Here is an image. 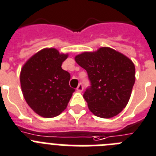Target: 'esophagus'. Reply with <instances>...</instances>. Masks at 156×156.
Instances as JSON below:
<instances>
[{"mask_svg": "<svg viewBox=\"0 0 156 156\" xmlns=\"http://www.w3.org/2000/svg\"><path fill=\"white\" fill-rule=\"evenodd\" d=\"M82 90H83V86H82V83H80L78 87H77V91L81 93V92H82Z\"/></svg>", "mask_w": 156, "mask_h": 156, "instance_id": "obj_1", "label": "esophagus"}]
</instances>
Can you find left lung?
I'll use <instances>...</instances> for the list:
<instances>
[{"mask_svg":"<svg viewBox=\"0 0 156 156\" xmlns=\"http://www.w3.org/2000/svg\"><path fill=\"white\" fill-rule=\"evenodd\" d=\"M74 59L87 71L91 86L83 97L97 117L116 116L128 104L135 82V66L129 58L109 47L84 52Z\"/></svg>","mask_w":156,"mask_h":156,"instance_id":"obj_1","label":"left lung"}]
</instances>
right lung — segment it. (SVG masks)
Listing matches in <instances>:
<instances>
[{"mask_svg": "<svg viewBox=\"0 0 156 156\" xmlns=\"http://www.w3.org/2000/svg\"><path fill=\"white\" fill-rule=\"evenodd\" d=\"M68 54L46 48L35 53L24 63L20 85L30 108L44 118L58 116L67 108L74 89L69 86L70 75L62 63Z\"/></svg>", "mask_w": 156, "mask_h": 156, "instance_id": "add662e5", "label": "right lung"}]
</instances>
